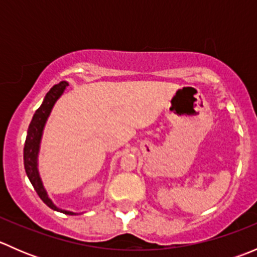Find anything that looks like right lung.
<instances>
[{
  "instance_id": "add662e5",
  "label": "right lung",
  "mask_w": 257,
  "mask_h": 257,
  "mask_svg": "<svg viewBox=\"0 0 257 257\" xmlns=\"http://www.w3.org/2000/svg\"><path fill=\"white\" fill-rule=\"evenodd\" d=\"M67 85H68V83L67 82H61L59 84L53 85V87L49 89L47 94H46L45 100H43V103L41 104V107L36 110L35 115H33L32 120H31L30 123V126H28L27 138H26L25 149H23V162H25L26 174H27L31 184H32L33 188H35L36 193H37L38 196L42 199L43 203L53 210H58V209H57L56 206L53 205V203L48 199L47 193H46L45 188H43L42 185V181H41L40 175H38L37 154H38V149H40L41 136H42V131H43V126H45L46 120H47L49 113H51L52 107L54 105L56 100L61 97V94L63 93L64 88H66ZM62 212L68 215H74V212L64 211V210Z\"/></svg>"
}]
</instances>
